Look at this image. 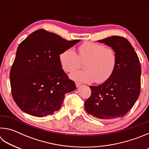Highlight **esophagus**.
Segmentation results:
<instances>
[{"label": "esophagus", "instance_id": "obj_1", "mask_svg": "<svg viewBox=\"0 0 149 149\" xmlns=\"http://www.w3.org/2000/svg\"><path fill=\"white\" fill-rule=\"evenodd\" d=\"M81 85V84L80 83H79V82H77V81H75V85H76V86L77 87H79V86Z\"/></svg>", "mask_w": 149, "mask_h": 149}]
</instances>
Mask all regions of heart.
<instances>
[{
	"label": "heart",
	"instance_id": "b5f03b06",
	"mask_svg": "<svg viewBox=\"0 0 149 149\" xmlns=\"http://www.w3.org/2000/svg\"><path fill=\"white\" fill-rule=\"evenodd\" d=\"M62 68L71 73L79 68L81 62L84 63V70L71 74L73 79L91 83L94 81L102 83L107 81L115 71L117 56L115 50L97 43L88 42L77 49V54L72 49H68L59 55Z\"/></svg>",
	"mask_w": 149,
	"mask_h": 149
}]
</instances>
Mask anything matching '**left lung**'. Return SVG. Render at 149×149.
<instances>
[{"label": "left lung", "instance_id": "8db88e82", "mask_svg": "<svg viewBox=\"0 0 149 149\" xmlns=\"http://www.w3.org/2000/svg\"><path fill=\"white\" fill-rule=\"evenodd\" d=\"M98 42L115 50L117 65L111 76L104 83L90 86L91 95L85 102V109L88 114L100 119L123 117L139 96L141 74L139 59L125 38L113 36Z\"/></svg>", "mask_w": 149, "mask_h": 149}]
</instances>
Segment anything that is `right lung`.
<instances>
[{"instance_id": "1", "label": "right lung", "mask_w": 149, "mask_h": 149, "mask_svg": "<svg viewBox=\"0 0 149 149\" xmlns=\"http://www.w3.org/2000/svg\"><path fill=\"white\" fill-rule=\"evenodd\" d=\"M79 41L39 29L19 45L10 79L13 99L21 110L41 117L60 109L65 94L76 86L62 69L59 55Z\"/></svg>"}]
</instances>
